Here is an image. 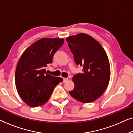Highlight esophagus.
<instances>
[{"mask_svg":"<svg viewBox=\"0 0 133 133\" xmlns=\"http://www.w3.org/2000/svg\"><path fill=\"white\" fill-rule=\"evenodd\" d=\"M69 80V79L68 78H64V79H63V82H64V83H66V82L68 81Z\"/></svg>","mask_w":133,"mask_h":133,"instance_id":"esophagus-1","label":"esophagus"}]
</instances>
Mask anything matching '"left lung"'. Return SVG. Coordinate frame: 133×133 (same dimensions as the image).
<instances>
[{
    "instance_id": "8db88e82",
    "label": "left lung",
    "mask_w": 133,
    "mask_h": 133,
    "mask_svg": "<svg viewBox=\"0 0 133 133\" xmlns=\"http://www.w3.org/2000/svg\"><path fill=\"white\" fill-rule=\"evenodd\" d=\"M66 40L76 64L83 66V72L72 78L75 87L69 94L83 103L95 101L103 94L109 83L108 56L102 46L86 34L72 35Z\"/></svg>"
}]
</instances>
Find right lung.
<instances>
[{
  "mask_svg": "<svg viewBox=\"0 0 133 133\" xmlns=\"http://www.w3.org/2000/svg\"><path fill=\"white\" fill-rule=\"evenodd\" d=\"M63 43V38H43L22 55L16 67L15 83L18 95L28 105L37 107L46 103L55 86L63 81V78L48 74L46 67Z\"/></svg>",
  "mask_w": 133,
  "mask_h": 133,
  "instance_id": "obj_1",
  "label": "right lung"
}]
</instances>
